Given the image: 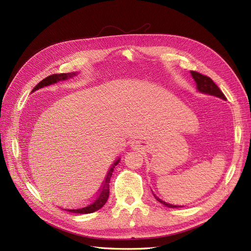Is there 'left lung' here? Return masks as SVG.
I'll return each mask as SVG.
<instances>
[{"mask_svg":"<svg viewBox=\"0 0 251 251\" xmlns=\"http://www.w3.org/2000/svg\"><path fill=\"white\" fill-rule=\"evenodd\" d=\"M191 74L196 81V86H197V90H198V92H200L202 94H207L210 96H216V97L220 98V100H226V97L222 93V91L218 88V86L214 81H212L211 78H209L208 76H205V75H202L198 72H195V71H191ZM153 195L158 202L162 203L163 205H165V206L171 207V208L183 207V206H181V205H173L170 203H166L163 200H161L160 198H158V197L154 193H153Z\"/></svg>","mask_w":251,"mask_h":251,"instance_id":"8db88e82","label":"left lung"}]
</instances>
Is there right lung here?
Returning <instances> with one entry per match:
<instances>
[{
  "label": "right lung",
  "instance_id": "add662e5",
  "mask_svg": "<svg viewBox=\"0 0 251 251\" xmlns=\"http://www.w3.org/2000/svg\"><path fill=\"white\" fill-rule=\"evenodd\" d=\"M78 73L77 72H72V73H62V74H52L50 76L46 77L45 79H43L42 81H40L37 85L33 88L32 92L34 91H37L39 89H42L44 87H48L51 85H54V83L58 82V81H64L67 79H70L73 78L74 76H76ZM120 161V158H118L117 160L114 162L111 168L107 174V177L104 179V182L102 184L101 187V191L100 193L98 194V196L96 197V199H94L92 202H90L86 205H83V206L80 207H75V208H62L64 210L67 211H70V212H74V214H91V212H94L98 209H100L103 205L105 204V202L108 201L109 198V193H110V180L112 177V173L115 169V166L119 163Z\"/></svg>",
  "mask_w": 251,
  "mask_h": 251
}]
</instances>
